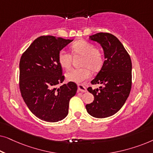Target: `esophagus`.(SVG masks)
Segmentation results:
<instances>
[{
	"label": "esophagus",
	"mask_w": 153,
	"mask_h": 153,
	"mask_svg": "<svg viewBox=\"0 0 153 153\" xmlns=\"http://www.w3.org/2000/svg\"><path fill=\"white\" fill-rule=\"evenodd\" d=\"M78 91L81 93H85L86 92V88L84 85L82 84H78Z\"/></svg>",
	"instance_id": "obj_1"
}]
</instances>
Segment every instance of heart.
<instances>
[{"label": "heart", "instance_id": "heart-1", "mask_svg": "<svg viewBox=\"0 0 153 153\" xmlns=\"http://www.w3.org/2000/svg\"><path fill=\"white\" fill-rule=\"evenodd\" d=\"M73 54L83 56L81 59V68L72 69L66 74V78L69 81L80 83L91 75V70L98 71L102 68L104 61L103 51L99 48L95 47L93 43L85 39H79L71 45ZM58 62L62 68H70L72 65V55L65 50L60 51L58 56Z\"/></svg>", "mask_w": 153, "mask_h": 153}]
</instances>
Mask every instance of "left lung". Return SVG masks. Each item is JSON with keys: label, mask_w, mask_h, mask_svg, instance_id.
<instances>
[{"label": "left lung", "mask_w": 153, "mask_h": 153, "mask_svg": "<svg viewBox=\"0 0 153 153\" xmlns=\"http://www.w3.org/2000/svg\"><path fill=\"white\" fill-rule=\"evenodd\" d=\"M89 39L100 44L104 60L101 70L91 81L102 84L98 89L88 88L94 96L93 102L85 108L91 116L97 118L111 116L122 108L131 88V61L123 44L114 35L99 33Z\"/></svg>", "instance_id": "left-lung-1"}]
</instances>
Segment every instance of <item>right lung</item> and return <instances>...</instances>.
<instances>
[{"label":"right lung","instance_id":"add662e5","mask_svg":"<svg viewBox=\"0 0 153 153\" xmlns=\"http://www.w3.org/2000/svg\"><path fill=\"white\" fill-rule=\"evenodd\" d=\"M72 41L51 35L39 37L21 57V94L30 111L47 122L65 118L70 100L76 93L77 85L72 81L57 87L65 79L58 53Z\"/></svg>","mask_w":153,"mask_h":153}]
</instances>
